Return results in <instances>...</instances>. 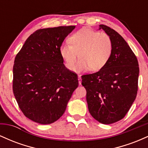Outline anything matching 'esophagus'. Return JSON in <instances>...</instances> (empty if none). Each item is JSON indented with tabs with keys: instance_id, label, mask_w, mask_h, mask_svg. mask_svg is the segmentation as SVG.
<instances>
[{
	"instance_id": "34e87169",
	"label": "esophagus",
	"mask_w": 148,
	"mask_h": 148,
	"mask_svg": "<svg viewBox=\"0 0 148 148\" xmlns=\"http://www.w3.org/2000/svg\"><path fill=\"white\" fill-rule=\"evenodd\" d=\"M78 80H79V85H81V76H78Z\"/></svg>"
}]
</instances>
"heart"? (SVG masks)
<instances>
[{"label":"heart","mask_w":148,"mask_h":148,"mask_svg":"<svg viewBox=\"0 0 148 148\" xmlns=\"http://www.w3.org/2000/svg\"><path fill=\"white\" fill-rule=\"evenodd\" d=\"M69 43L61 46L60 55L66 67L72 70L79 54L80 60L75 67L78 72L88 68L92 72L101 69L111 58L113 48V41L108 34L86 28L73 34Z\"/></svg>","instance_id":"heart-1"}]
</instances>
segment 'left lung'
I'll use <instances>...</instances> for the list:
<instances>
[{"instance_id": "left-lung-1", "label": "left lung", "mask_w": 148, "mask_h": 148, "mask_svg": "<svg viewBox=\"0 0 148 148\" xmlns=\"http://www.w3.org/2000/svg\"><path fill=\"white\" fill-rule=\"evenodd\" d=\"M111 37L113 48L111 58L99 72L81 76L86 90L88 110L99 123L109 125L126 115L136 97L138 62L130 46L118 33L100 25Z\"/></svg>"}]
</instances>
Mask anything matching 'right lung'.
I'll use <instances>...</instances> for the list:
<instances>
[{
  "label": "right lung",
  "instance_id": "1",
  "mask_svg": "<svg viewBox=\"0 0 148 148\" xmlns=\"http://www.w3.org/2000/svg\"><path fill=\"white\" fill-rule=\"evenodd\" d=\"M74 28L37 30L15 57L14 95L22 113L35 123L48 125L58 120L79 86L77 74L66 68L60 51L64 38Z\"/></svg>",
  "mask_w": 148,
  "mask_h": 148
}]
</instances>
